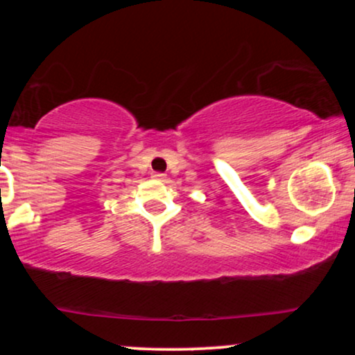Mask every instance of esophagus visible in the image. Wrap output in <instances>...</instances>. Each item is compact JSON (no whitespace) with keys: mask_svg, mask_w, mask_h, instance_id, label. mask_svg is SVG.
<instances>
[{"mask_svg":"<svg viewBox=\"0 0 355 355\" xmlns=\"http://www.w3.org/2000/svg\"><path fill=\"white\" fill-rule=\"evenodd\" d=\"M152 177H153V178H157V180H165L166 175H165V173H160V172H153Z\"/></svg>","mask_w":355,"mask_h":355,"instance_id":"34e87169","label":"esophagus"}]
</instances>
